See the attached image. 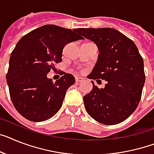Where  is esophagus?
Instances as JSON below:
<instances>
[{
    "label": "esophagus",
    "instance_id": "esophagus-1",
    "mask_svg": "<svg viewBox=\"0 0 154 154\" xmlns=\"http://www.w3.org/2000/svg\"><path fill=\"white\" fill-rule=\"evenodd\" d=\"M83 81L84 79L83 78H81V77H76V82H77V83H81Z\"/></svg>",
    "mask_w": 154,
    "mask_h": 154
}]
</instances>
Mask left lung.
<instances>
[{
	"label": "left lung",
	"instance_id": "8db88e82",
	"mask_svg": "<svg viewBox=\"0 0 154 154\" xmlns=\"http://www.w3.org/2000/svg\"><path fill=\"white\" fill-rule=\"evenodd\" d=\"M91 40L99 55L90 79L107 81L104 88L93 85L84 96L85 109L94 120L106 125L125 121L135 110L145 83L144 63L135 44L113 28H80Z\"/></svg>",
	"mask_w": 154,
	"mask_h": 154
}]
</instances>
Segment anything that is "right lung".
Masks as SVG:
<instances>
[{"instance_id": "right-lung-1", "label": "right lung", "mask_w": 154, "mask_h": 154, "mask_svg": "<svg viewBox=\"0 0 154 154\" xmlns=\"http://www.w3.org/2000/svg\"><path fill=\"white\" fill-rule=\"evenodd\" d=\"M77 30L45 25L23 36L15 45L6 79L14 106L27 120L46 121L61 108L74 77L63 73L53 82L47 74L62 62L64 46L83 38Z\"/></svg>"}]
</instances>
